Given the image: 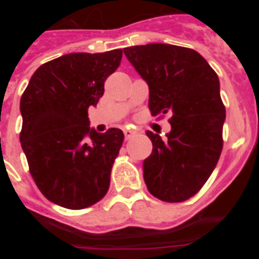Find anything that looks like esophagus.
Here are the masks:
<instances>
[{"label":"esophagus","instance_id":"1","mask_svg":"<svg viewBox=\"0 0 259 259\" xmlns=\"http://www.w3.org/2000/svg\"><path fill=\"white\" fill-rule=\"evenodd\" d=\"M124 137H125V140H128V139H131L132 136L135 135V131H131V130H124Z\"/></svg>","mask_w":259,"mask_h":259}]
</instances>
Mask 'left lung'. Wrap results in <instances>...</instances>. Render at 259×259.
<instances>
[{
    "label": "left lung",
    "mask_w": 259,
    "mask_h": 259,
    "mask_svg": "<svg viewBox=\"0 0 259 259\" xmlns=\"http://www.w3.org/2000/svg\"><path fill=\"white\" fill-rule=\"evenodd\" d=\"M123 52L149 85L152 115L171 114L167 139L146 132L153 144L143 164L148 191L166 202H183L202 188L221 157L226 107L218 75L189 48L148 44Z\"/></svg>",
    "instance_id": "obj_1"
}]
</instances>
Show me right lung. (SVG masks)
<instances>
[{"label":"right lung","instance_id":"obj_1","mask_svg":"<svg viewBox=\"0 0 259 259\" xmlns=\"http://www.w3.org/2000/svg\"><path fill=\"white\" fill-rule=\"evenodd\" d=\"M122 49L70 53L41 65L20 98V144L37 188L71 210L92 206L109 191L110 172L124 135L89 127L104 83L120 65Z\"/></svg>","mask_w":259,"mask_h":259}]
</instances>
